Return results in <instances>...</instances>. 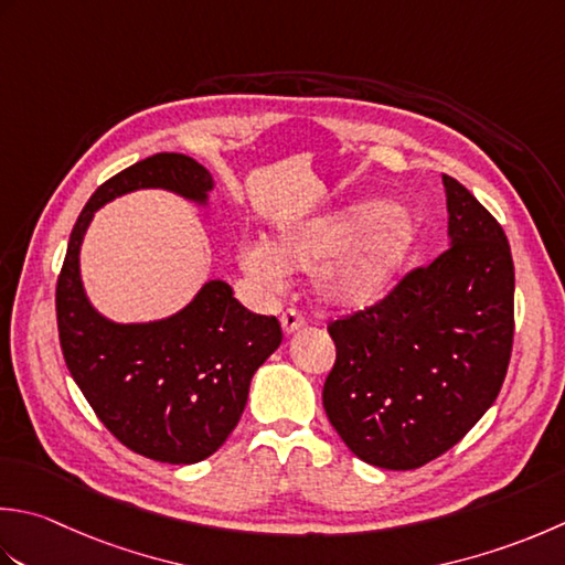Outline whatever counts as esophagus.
Masks as SVG:
<instances>
[{
    "mask_svg": "<svg viewBox=\"0 0 565 565\" xmlns=\"http://www.w3.org/2000/svg\"><path fill=\"white\" fill-rule=\"evenodd\" d=\"M303 326H306V318H303L301 311H298V308H286V311L281 313V328H284L286 335L296 333V330L303 328Z\"/></svg>",
    "mask_w": 565,
    "mask_h": 565,
    "instance_id": "esophagus-1",
    "label": "esophagus"
}]
</instances>
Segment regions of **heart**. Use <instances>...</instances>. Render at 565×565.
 I'll return each instance as SVG.
<instances>
[{
  "instance_id": "obj_1",
  "label": "heart",
  "mask_w": 565,
  "mask_h": 565,
  "mask_svg": "<svg viewBox=\"0 0 565 565\" xmlns=\"http://www.w3.org/2000/svg\"><path fill=\"white\" fill-rule=\"evenodd\" d=\"M416 245V223L402 207L358 203L281 230L267 245L242 252V267L262 281L284 271H318V294L345 308H362L392 289Z\"/></svg>"
}]
</instances>
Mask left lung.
Segmentation results:
<instances>
[{
    "mask_svg": "<svg viewBox=\"0 0 565 565\" xmlns=\"http://www.w3.org/2000/svg\"><path fill=\"white\" fill-rule=\"evenodd\" d=\"M450 247L380 301L328 323L323 406L370 466L414 470L450 450L502 390L514 342V262L502 225L444 175Z\"/></svg>",
    "mask_w": 565,
    "mask_h": 565,
    "instance_id": "left-lung-1",
    "label": "left lung"
}]
</instances>
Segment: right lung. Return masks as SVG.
<instances>
[{
	"label": "right lung",
	"instance_id": "obj_1",
	"mask_svg": "<svg viewBox=\"0 0 565 565\" xmlns=\"http://www.w3.org/2000/svg\"><path fill=\"white\" fill-rule=\"evenodd\" d=\"M137 188H169L205 201L213 179L185 153H153L93 193L71 232L55 284L65 364L87 404L121 446L143 458L188 466L225 444L245 412L252 374L281 342L276 316L247 311L225 281L157 323H109L87 303L77 252L99 205Z\"/></svg>",
	"mask_w": 565,
	"mask_h": 565
}]
</instances>
